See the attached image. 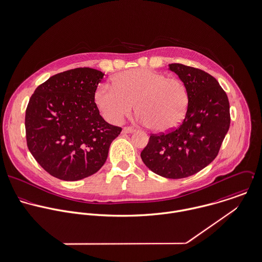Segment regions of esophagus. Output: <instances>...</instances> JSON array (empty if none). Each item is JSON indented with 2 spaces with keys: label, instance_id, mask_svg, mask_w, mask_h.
Masks as SVG:
<instances>
[{
  "label": "esophagus",
  "instance_id": "34e87169",
  "mask_svg": "<svg viewBox=\"0 0 262 262\" xmlns=\"http://www.w3.org/2000/svg\"><path fill=\"white\" fill-rule=\"evenodd\" d=\"M122 130L124 134H133L134 132H136V129L134 127H123Z\"/></svg>",
  "mask_w": 262,
  "mask_h": 262
}]
</instances>
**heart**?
I'll list each match as a JSON object with an SVG mask.
<instances>
[{"label": "heart", "mask_w": 262, "mask_h": 262, "mask_svg": "<svg viewBox=\"0 0 262 262\" xmlns=\"http://www.w3.org/2000/svg\"><path fill=\"white\" fill-rule=\"evenodd\" d=\"M95 103L106 119L120 122L134 109L142 123L154 132L176 127L188 104L184 83L174 77L148 69L124 72L112 80V86L101 85L95 92Z\"/></svg>", "instance_id": "b5f03b06"}]
</instances>
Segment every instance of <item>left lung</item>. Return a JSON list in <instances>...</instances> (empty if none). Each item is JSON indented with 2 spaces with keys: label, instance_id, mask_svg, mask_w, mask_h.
Masks as SVG:
<instances>
[{
  "label": "left lung",
  "instance_id": "1",
  "mask_svg": "<svg viewBox=\"0 0 262 262\" xmlns=\"http://www.w3.org/2000/svg\"><path fill=\"white\" fill-rule=\"evenodd\" d=\"M169 70L184 83L188 105L179 127L166 135H152L141 157L162 177L191 176L216 157L230 127V105L219 82L203 70L170 63Z\"/></svg>",
  "mask_w": 262,
  "mask_h": 262
}]
</instances>
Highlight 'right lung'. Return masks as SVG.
Masks as SVG:
<instances>
[{"instance_id":"right-lung-1","label":"right lung","mask_w":262,"mask_h":262,"mask_svg":"<svg viewBox=\"0 0 262 262\" xmlns=\"http://www.w3.org/2000/svg\"><path fill=\"white\" fill-rule=\"evenodd\" d=\"M104 74L78 68L38 86L26 109L27 146L53 177L77 181L96 173L121 127L106 122L95 103Z\"/></svg>"}]
</instances>
